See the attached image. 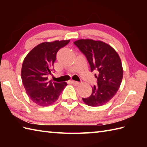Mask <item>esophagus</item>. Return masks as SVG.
<instances>
[{
    "mask_svg": "<svg viewBox=\"0 0 147 147\" xmlns=\"http://www.w3.org/2000/svg\"><path fill=\"white\" fill-rule=\"evenodd\" d=\"M71 83H72V84H73V85H75V86L79 85L80 84V82H76V81H72Z\"/></svg>",
    "mask_w": 147,
    "mask_h": 147,
    "instance_id": "esophagus-1",
    "label": "esophagus"
}]
</instances>
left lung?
<instances>
[{
  "label": "left lung",
  "mask_w": 147,
  "mask_h": 147,
  "mask_svg": "<svg viewBox=\"0 0 147 147\" xmlns=\"http://www.w3.org/2000/svg\"><path fill=\"white\" fill-rule=\"evenodd\" d=\"M74 44L85 55L91 71L97 73L95 74L97 85L92 87L91 95L82 98L83 102L92 107L104 105L115 95L123 80L119 56L112 47L101 41L82 39Z\"/></svg>",
  "instance_id": "1"
}]
</instances>
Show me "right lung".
<instances>
[{
  "instance_id": "1",
  "label": "right lung",
  "mask_w": 147,
  "mask_h": 147,
  "mask_svg": "<svg viewBox=\"0 0 147 147\" xmlns=\"http://www.w3.org/2000/svg\"><path fill=\"white\" fill-rule=\"evenodd\" d=\"M70 40L43 42L36 46L24 59L21 79L28 95L40 106H48L57 100L67 83L49 81L48 76L54 71V64L59 49Z\"/></svg>"
}]
</instances>
